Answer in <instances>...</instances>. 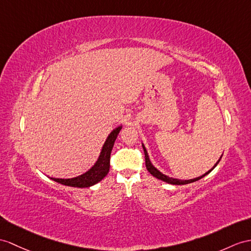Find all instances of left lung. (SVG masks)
Instances as JSON below:
<instances>
[{
  "instance_id": "8db88e82",
  "label": "left lung",
  "mask_w": 251,
  "mask_h": 251,
  "mask_svg": "<svg viewBox=\"0 0 251 251\" xmlns=\"http://www.w3.org/2000/svg\"><path fill=\"white\" fill-rule=\"evenodd\" d=\"M142 145H143V149H144V152H145L146 167H147V169H148V172H149L152 176H155L156 179H158V180H162V181H164V182L169 183V184H174V185H184V184H188V183L196 182V181L200 180L201 178H203V176H205L206 175H209V174L212 172V170L217 166V164L219 163V161H221V158H222V156H223V154H222V156L219 157V160L216 162V164L214 165V166L209 170V172H206L204 175L200 176H197V178H194V179H189V180H181V179L170 178V176H166V175H164V174H163V173H161L160 170H158L156 167H154V166H153V164H152V163H151V161H150L149 155H148V152H147V149H146L145 145H144V144H142Z\"/></svg>"
}]
</instances>
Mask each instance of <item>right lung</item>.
I'll use <instances>...</instances> for the list:
<instances>
[{
	"label": "right lung",
	"instance_id": "obj_1",
	"mask_svg": "<svg viewBox=\"0 0 251 251\" xmlns=\"http://www.w3.org/2000/svg\"><path fill=\"white\" fill-rule=\"evenodd\" d=\"M122 129V126H118L117 127L108 134L106 140L103 145L100 155L98 157L97 162L94 164V166L88 169L86 173L79 175L75 178H68V179H59V178H51L50 179L60 183L63 185L72 186V187H90L98 182H100L109 172V158H111V152L113 149V146L115 144V140L117 138L120 130Z\"/></svg>",
	"mask_w": 251,
	"mask_h": 251
}]
</instances>
